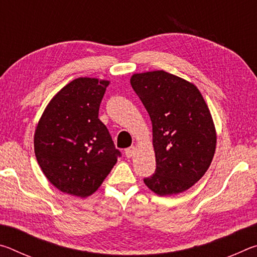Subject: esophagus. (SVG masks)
<instances>
[{"mask_svg": "<svg viewBox=\"0 0 257 257\" xmlns=\"http://www.w3.org/2000/svg\"><path fill=\"white\" fill-rule=\"evenodd\" d=\"M135 147L134 146H132V147H128V149H125V151H124V154H125V156H127V158H132V156L135 154Z\"/></svg>", "mask_w": 257, "mask_h": 257, "instance_id": "esophagus-1", "label": "esophagus"}]
</instances>
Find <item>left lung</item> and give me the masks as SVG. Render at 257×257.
<instances>
[{
	"instance_id": "left-lung-1",
	"label": "left lung",
	"mask_w": 257,
	"mask_h": 257,
	"mask_svg": "<svg viewBox=\"0 0 257 257\" xmlns=\"http://www.w3.org/2000/svg\"><path fill=\"white\" fill-rule=\"evenodd\" d=\"M130 84L153 127L156 169L145 178V185L160 196L189 189L205 175L216 145L214 124L201 92L163 70L135 73Z\"/></svg>"
}]
</instances>
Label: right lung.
Masks as SVG:
<instances>
[{
	"label": "right lung",
	"mask_w": 257,
	"mask_h": 257,
	"mask_svg": "<svg viewBox=\"0 0 257 257\" xmlns=\"http://www.w3.org/2000/svg\"><path fill=\"white\" fill-rule=\"evenodd\" d=\"M108 84L87 77L69 82L52 98L35 130L37 162L51 184L63 193L92 195L121 155L98 119Z\"/></svg>",
	"instance_id": "obj_1"
}]
</instances>
